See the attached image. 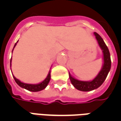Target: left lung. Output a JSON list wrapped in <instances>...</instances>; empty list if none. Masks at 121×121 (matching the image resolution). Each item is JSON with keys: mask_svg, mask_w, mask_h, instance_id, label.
<instances>
[{"mask_svg": "<svg viewBox=\"0 0 121 121\" xmlns=\"http://www.w3.org/2000/svg\"><path fill=\"white\" fill-rule=\"evenodd\" d=\"M94 34L96 37L100 47L102 50L104 65L101 71L99 72L98 75L92 81L85 82L78 80L73 78V76H71L69 73V78L72 84L76 89L82 91H90L99 87L106 80L111 69V58H110L109 49L100 35L98 34L96 32H94Z\"/></svg>", "mask_w": 121, "mask_h": 121, "instance_id": "1", "label": "left lung"}]
</instances>
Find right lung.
Segmentation results:
<instances>
[{
    "label": "right lung",
    "mask_w": 121,
    "mask_h": 121,
    "mask_svg": "<svg viewBox=\"0 0 121 121\" xmlns=\"http://www.w3.org/2000/svg\"><path fill=\"white\" fill-rule=\"evenodd\" d=\"M18 41H17V43ZM17 43L15 44L14 47H15V45H17ZM13 47V48H14ZM11 62H12V58L10 60V67H11ZM13 76V78H14L15 81L17 83L20 87H21L22 88H25V89H27L28 91H32V92H37V91H41L43 89H44L47 86L48 82L50 81V71H49V73L48 74L47 77L45 79V80H43L42 82H41L39 84H25V83H22L18 79H17L14 76Z\"/></svg>",
    "instance_id": "1"
}]
</instances>
